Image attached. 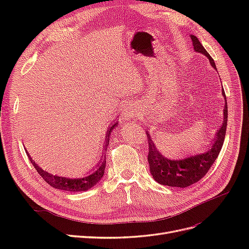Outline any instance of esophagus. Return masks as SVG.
I'll use <instances>...</instances> for the list:
<instances>
[{"label": "esophagus", "mask_w": 249, "mask_h": 249, "mask_svg": "<svg viewBox=\"0 0 249 249\" xmlns=\"http://www.w3.org/2000/svg\"><path fill=\"white\" fill-rule=\"evenodd\" d=\"M123 117L124 120H132L135 117V111L133 109H129V110L124 111Z\"/></svg>", "instance_id": "obj_1"}]
</instances>
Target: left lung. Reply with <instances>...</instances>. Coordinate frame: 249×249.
Listing matches in <instances>:
<instances>
[{
    "mask_svg": "<svg viewBox=\"0 0 249 249\" xmlns=\"http://www.w3.org/2000/svg\"><path fill=\"white\" fill-rule=\"evenodd\" d=\"M191 39L193 42V48L195 52H198L200 54L207 56L210 60V63L214 69L216 65L214 60L209 55L206 49L202 47L196 36L191 35ZM222 95L225 100L224 110H223V124L218 132L216 133V137L213 140V144L208 148V152L199 154L194 157L187 158L184 160L172 161L163 157L158 149L156 148L154 142L150 139L149 134L146 132L147 141H148V155L147 160L149 163V169L153 178L156 182L161 185L169 186V187H179L186 188L198 182L212 166L215 160L219 155L221 147L224 142L225 131H227L228 124V102L225 96L224 90L222 89Z\"/></svg>",
    "mask_w": 249,
    "mask_h": 249,
    "instance_id": "obj_1",
    "label": "left lung"
}]
</instances>
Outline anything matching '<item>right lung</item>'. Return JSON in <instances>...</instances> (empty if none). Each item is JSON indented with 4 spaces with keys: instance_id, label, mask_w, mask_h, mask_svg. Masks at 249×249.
<instances>
[{
    "instance_id": "add662e5",
    "label": "right lung",
    "mask_w": 249,
    "mask_h": 249,
    "mask_svg": "<svg viewBox=\"0 0 249 249\" xmlns=\"http://www.w3.org/2000/svg\"><path fill=\"white\" fill-rule=\"evenodd\" d=\"M117 125V123L113 124L111 126H109V130L107 132V136H106V143H105V147H104V159L101 160V162L97 165V168L94 169V171L91 173L90 176L84 177V178H62V177H57V176H53L51 173L42 170L38 165H36V163L31 159V157H28L30 161L33 164V166L37 170V172L39 173V176L46 180V182L51 185L53 188H56V189L60 190H64V191H71V192H78V191H86L90 188L95 186L97 183L100 182V179L103 178L104 173H105V167H106V160H105V153L107 152V146L109 144V138H110V134L113 131V129Z\"/></svg>"
}]
</instances>
